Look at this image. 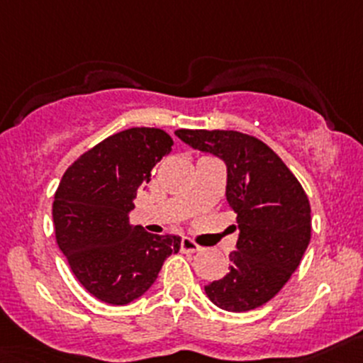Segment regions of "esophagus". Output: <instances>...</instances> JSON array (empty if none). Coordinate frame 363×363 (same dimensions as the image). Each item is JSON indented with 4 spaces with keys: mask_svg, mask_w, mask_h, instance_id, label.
Masks as SVG:
<instances>
[{
    "mask_svg": "<svg viewBox=\"0 0 363 363\" xmlns=\"http://www.w3.org/2000/svg\"><path fill=\"white\" fill-rule=\"evenodd\" d=\"M200 250H202V247H200L199 244L195 242V240L189 239V237H182L181 251H184V252H196V251H200Z\"/></svg>",
    "mask_w": 363,
    "mask_h": 363,
    "instance_id": "obj_1",
    "label": "esophagus"
}]
</instances>
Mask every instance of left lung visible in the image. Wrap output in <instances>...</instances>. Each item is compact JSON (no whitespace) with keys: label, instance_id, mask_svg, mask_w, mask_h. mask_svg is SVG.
<instances>
[{"label":"left lung","instance_id":"obj_1","mask_svg":"<svg viewBox=\"0 0 363 363\" xmlns=\"http://www.w3.org/2000/svg\"><path fill=\"white\" fill-rule=\"evenodd\" d=\"M175 135L225 161L226 200L240 232L230 272L207 284L205 294L225 311L256 309L279 294L309 246V199L283 160L256 137L233 130Z\"/></svg>","mask_w":363,"mask_h":363}]
</instances>
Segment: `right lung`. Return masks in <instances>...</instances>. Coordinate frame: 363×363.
<instances>
[{
	"instance_id": "obj_1",
	"label": "right lung",
	"mask_w": 363,
	"mask_h": 363,
	"mask_svg": "<svg viewBox=\"0 0 363 363\" xmlns=\"http://www.w3.org/2000/svg\"><path fill=\"white\" fill-rule=\"evenodd\" d=\"M174 140L158 128L105 138L65 172L52 203L56 242L79 283L101 302L124 306L144 295L181 237L131 226L128 212Z\"/></svg>"
}]
</instances>
